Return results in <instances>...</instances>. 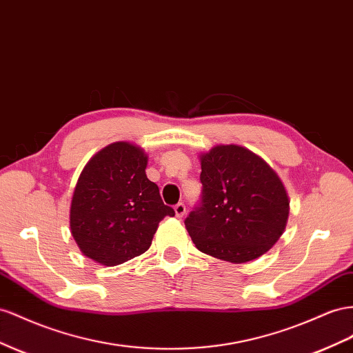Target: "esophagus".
<instances>
[{"instance_id": "1", "label": "esophagus", "mask_w": 353, "mask_h": 353, "mask_svg": "<svg viewBox=\"0 0 353 353\" xmlns=\"http://www.w3.org/2000/svg\"><path fill=\"white\" fill-rule=\"evenodd\" d=\"M175 215L178 216V218H183L184 215H185V205L181 202V203H178V205H175Z\"/></svg>"}]
</instances>
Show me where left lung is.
<instances>
[{"instance_id": "obj_1", "label": "left lung", "mask_w": 353, "mask_h": 353, "mask_svg": "<svg viewBox=\"0 0 353 353\" xmlns=\"http://www.w3.org/2000/svg\"><path fill=\"white\" fill-rule=\"evenodd\" d=\"M200 206L185 218L196 248L218 260L259 259L287 227L290 197L274 169L242 145H215L200 153Z\"/></svg>"}]
</instances>
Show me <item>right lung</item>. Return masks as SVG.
<instances>
[{"label": "right lung", "instance_id": "add662e5", "mask_svg": "<svg viewBox=\"0 0 353 353\" xmlns=\"http://www.w3.org/2000/svg\"><path fill=\"white\" fill-rule=\"evenodd\" d=\"M147 163L139 145L117 141L83 168L72 193L70 227L88 259L108 268L135 259L150 248L159 223L175 215L147 178Z\"/></svg>", "mask_w": 353, "mask_h": 353}]
</instances>
